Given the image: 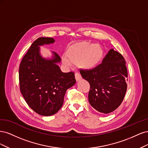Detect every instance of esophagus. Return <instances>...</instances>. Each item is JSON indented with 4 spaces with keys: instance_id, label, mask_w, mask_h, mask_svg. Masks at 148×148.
Listing matches in <instances>:
<instances>
[{
    "instance_id": "obj_1",
    "label": "esophagus",
    "mask_w": 148,
    "mask_h": 148,
    "mask_svg": "<svg viewBox=\"0 0 148 148\" xmlns=\"http://www.w3.org/2000/svg\"><path fill=\"white\" fill-rule=\"evenodd\" d=\"M75 79H76V81H77V82L79 81V80H80V79H82L81 75H80V74H79V73H78V72L75 73Z\"/></svg>"
}]
</instances>
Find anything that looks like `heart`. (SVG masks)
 I'll return each instance as SVG.
<instances>
[{
  "label": "heart",
  "instance_id": "heart-1",
  "mask_svg": "<svg viewBox=\"0 0 148 148\" xmlns=\"http://www.w3.org/2000/svg\"><path fill=\"white\" fill-rule=\"evenodd\" d=\"M103 54L101 47L96 44L83 42L75 44L62 57V62L70 66L71 64H78L84 70H91L97 65Z\"/></svg>",
  "mask_w": 148,
  "mask_h": 148
}]
</instances>
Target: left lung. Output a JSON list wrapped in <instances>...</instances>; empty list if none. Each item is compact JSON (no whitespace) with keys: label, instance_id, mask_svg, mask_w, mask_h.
Masks as SVG:
<instances>
[{"label":"left lung","instance_id":"obj_1","mask_svg":"<svg viewBox=\"0 0 148 148\" xmlns=\"http://www.w3.org/2000/svg\"><path fill=\"white\" fill-rule=\"evenodd\" d=\"M90 84L89 104L99 112L109 114L122 102L127 91V69L122 54L113 49L99 64L91 70L80 71Z\"/></svg>","mask_w":148,"mask_h":148}]
</instances>
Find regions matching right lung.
<instances>
[{
  "label": "right lung",
  "instance_id": "right-lung-1",
  "mask_svg": "<svg viewBox=\"0 0 148 148\" xmlns=\"http://www.w3.org/2000/svg\"><path fill=\"white\" fill-rule=\"evenodd\" d=\"M55 42L52 38H38L31 44L19 68L20 91L28 105L43 116L56 114L64 103L67 89L76 83L73 72L63 73L57 64L59 56L52 52L50 59L43 57L40 46Z\"/></svg>",
  "mask_w": 148,
  "mask_h": 148
}]
</instances>
